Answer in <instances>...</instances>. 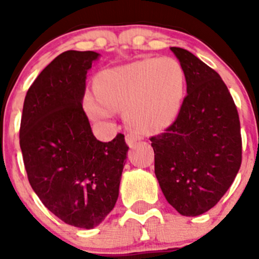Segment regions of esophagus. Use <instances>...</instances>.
Wrapping results in <instances>:
<instances>
[{"label":"esophagus","instance_id":"esophagus-1","mask_svg":"<svg viewBox=\"0 0 259 259\" xmlns=\"http://www.w3.org/2000/svg\"><path fill=\"white\" fill-rule=\"evenodd\" d=\"M142 139V137H139L138 134H134V133H130V134L125 135V140H126V144L129 146H134L137 144L138 140Z\"/></svg>","mask_w":259,"mask_h":259}]
</instances>
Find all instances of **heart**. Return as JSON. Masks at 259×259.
Returning a JSON list of instances; mask_svg holds the SVG:
<instances>
[{
    "label": "heart",
    "mask_w": 259,
    "mask_h": 259,
    "mask_svg": "<svg viewBox=\"0 0 259 259\" xmlns=\"http://www.w3.org/2000/svg\"><path fill=\"white\" fill-rule=\"evenodd\" d=\"M95 93H88L83 105L98 121L124 110L126 121L144 133L160 132L178 117L185 94V72L171 57L145 59L100 72Z\"/></svg>",
    "instance_id": "1"
}]
</instances>
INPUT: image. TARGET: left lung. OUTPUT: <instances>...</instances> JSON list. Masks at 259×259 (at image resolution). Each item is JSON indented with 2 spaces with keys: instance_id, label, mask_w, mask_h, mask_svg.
<instances>
[{
  "instance_id": "obj_1",
  "label": "left lung",
  "mask_w": 259,
  "mask_h": 259,
  "mask_svg": "<svg viewBox=\"0 0 259 259\" xmlns=\"http://www.w3.org/2000/svg\"><path fill=\"white\" fill-rule=\"evenodd\" d=\"M185 72L187 96L176 121L150 138L154 168L168 203L182 215L213 208L242 164L241 122L217 71L192 52L170 48Z\"/></svg>"
}]
</instances>
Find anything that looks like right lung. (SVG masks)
Masks as SVG:
<instances>
[{
    "label": "right lung",
    "mask_w": 259,
    "mask_h": 259,
    "mask_svg": "<svg viewBox=\"0 0 259 259\" xmlns=\"http://www.w3.org/2000/svg\"><path fill=\"white\" fill-rule=\"evenodd\" d=\"M99 54L69 50L55 57L26 94L20 146L28 182L57 218L77 228L99 226L113 210L127 149L122 134L96 139L81 101Z\"/></svg>",
    "instance_id": "add662e5"
}]
</instances>
